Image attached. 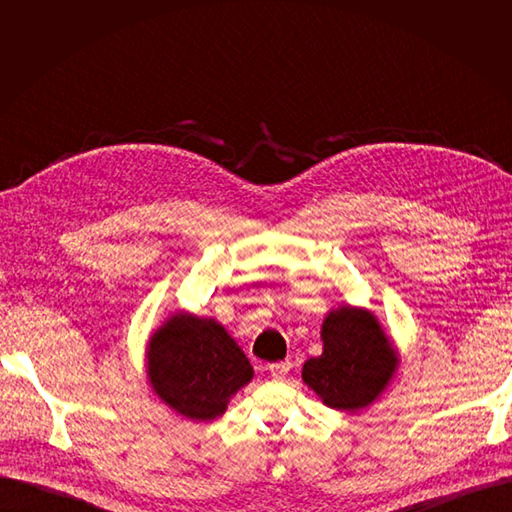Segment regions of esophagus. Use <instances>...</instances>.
Masks as SVG:
<instances>
[{
  "mask_svg": "<svg viewBox=\"0 0 512 512\" xmlns=\"http://www.w3.org/2000/svg\"><path fill=\"white\" fill-rule=\"evenodd\" d=\"M292 363L290 361H280V363H271L269 365V374L273 376V380H284L288 376Z\"/></svg>",
  "mask_w": 512,
  "mask_h": 512,
  "instance_id": "esophagus-1",
  "label": "esophagus"
}]
</instances>
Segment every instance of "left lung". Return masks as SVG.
I'll list each match as a JSON object with an SVG mask.
<instances>
[{"label": "left lung", "instance_id": "obj_1", "mask_svg": "<svg viewBox=\"0 0 512 512\" xmlns=\"http://www.w3.org/2000/svg\"><path fill=\"white\" fill-rule=\"evenodd\" d=\"M322 354L305 361L303 382L324 406L361 412L389 389L399 359L391 337L365 307H333L322 322Z\"/></svg>", "mask_w": 512, "mask_h": 512}]
</instances>
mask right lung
Listing matches in <instances>:
<instances>
[{"label":"right lung","instance_id":"obj_1","mask_svg":"<svg viewBox=\"0 0 512 512\" xmlns=\"http://www.w3.org/2000/svg\"><path fill=\"white\" fill-rule=\"evenodd\" d=\"M147 380L160 401L190 421H215L254 378L235 339L215 318L168 316L147 342Z\"/></svg>","mask_w":512,"mask_h":512}]
</instances>
